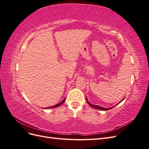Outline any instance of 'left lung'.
I'll use <instances>...</instances> for the list:
<instances>
[{
	"mask_svg": "<svg viewBox=\"0 0 149 149\" xmlns=\"http://www.w3.org/2000/svg\"><path fill=\"white\" fill-rule=\"evenodd\" d=\"M124 99L123 100H121L118 104H119V103H120L122 101H123V100H124ZM86 101H87V102H88V104L91 106V107H93V108H95V109H99V110H102V111H107V110H109V109H112V107H114V106H112V107H108V108H106V107H101V106H98V105H94V104H91L89 102V101H88V98H87V97H86Z\"/></svg>",
	"mask_w": 149,
	"mask_h": 149,
	"instance_id": "obj_1",
	"label": "left lung"
}]
</instances>
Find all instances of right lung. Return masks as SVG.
I'll return each mask as SVG.
<instances>
[{
  "instance_id": "1",
  "label": "right lung",
  "mask_w": 149,
  "mask_h": 149,
  "mask_svg": "<svg viewBox=\"0 0 149 149\" xmlns=\"http://www.w3.org/2000/svg\"><path fill=\"white\" fill-rule=\"evenodd\" d=\"M65 99H66V98H65L64 100H63L62 101H61L60 102H59V103L56 104L54 105V106H50V107H46L45 109H50V108H55V107H58V106H60V105H61V104H63V103L65 102Z\"/></svg>"
}]
</instances>
